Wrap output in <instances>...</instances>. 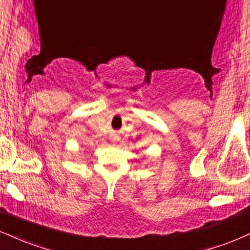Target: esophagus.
I'll return each instance as SVG.
<instances>
[{
    "label": "esophagus",
    "mask_w": 250,
    "mask_h": 250,
    "mask_svg": "<svg viewBox=\"0 0 250 250\" xmlns=\"http://www.w3.org/2000/svg\"><path fill=\"white\" fill-rule=\"evenodd\" d=\"M112 140H113V141H116V140H117V137H113V138H112Z\"/></svg>",
    "instance_id": "esophagus-1"
}]
</instances>
